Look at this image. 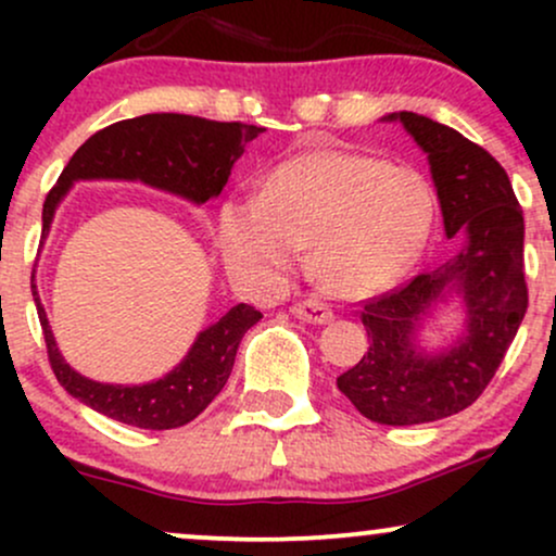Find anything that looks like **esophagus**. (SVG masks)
<instances>
[{
  "mask_svg": "<svg viewBox=\"0 0 556 556\" xmlns=\"http://www.w3.org/2000/svg\"><path fill=\"white\" fill-rule=\"evenodd\" d=\"M292 316L303 318V321L308 324H327L331 321V308L324 300L318 298H305V300H298L295 305H292Z\"/></svg>",
  "mask_w": 556,
  "mask_h": 556,
  "instance_id": "34e87169",
  "label": "esophagus"
}]
</instances>
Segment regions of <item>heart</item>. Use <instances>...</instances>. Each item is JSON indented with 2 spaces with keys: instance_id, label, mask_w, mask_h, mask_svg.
Returning a JSON list of instances; mask_svg holds the SVG:
<instances>
[{
  "instance_id": "heart-1",
  "label": "heart",
  "mask_w": 556,
  "mask_h": 556,
  "mask_svg": "<svg viewBox=\"0 0 556 556\" xmlns=\"http://www.w3.org/2000/svg\"><path fill=\"white\" fill-rule=\"evenodd\" d=\"M433 193L424 175L348 149L287 159L261 193L219 208V251L235 277L282 285L314 248V271L337 295H366L397 279L431 232Z\"/></svg>"
}]
</instances>
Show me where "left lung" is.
I'll return each instance as SVG.
<instances>
[{"mask_svg":"<svg viewBox=\"0 0 556 556\" xmlns=\"http://www.w3.org/2000/svg\"><path fill=\"white\" fill-rule=\"evenodd\" d=\"M387 119H400L429 154L446 238L463 232L465 242L437 269L363 300L368 350L337 387L374 424L416 426L473 405L502 366L528 311L526 222L507 172L486 149L424 114ZM450 289L466 300L469 331L450 354L429 359L415 353L412 334Z\"/></svg>","mask_w":556,"mask_h":556,"instance_id":"1","label":"left lung"}]
</instances>
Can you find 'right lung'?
Listing matches in <instances>:
<instances>
[{"label": "right lung", "instance_id": "right-lung-1", "mask_svg": "<svg viewBox=\"0 0 556 556\" xmlns=\"http://www.w3.org/2000/svg\"><path fill=\"white\" fill-rule=\"evenodd\" d=\"M258 132L264 127L214 123L190 114H143L104 127L75 151L49 190L41 232L47 235L56 203L75 180H140L195 203L208 201L222 193L232 164ZM34 300L56 381L101 416L151 431L180 429L212 405L232 374L242 334L261 318L253 305H235L198 334L185 361L164 379L143 387H114L86 379L62 361L36 292Z\"/></svg>", "mask_w": 556, "mask_h": 556}]
</instances>
